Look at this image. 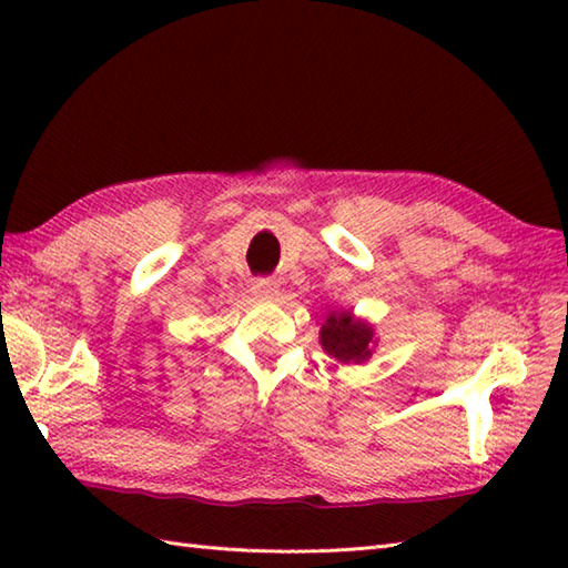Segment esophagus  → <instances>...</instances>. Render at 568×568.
Returning a JSON list of instances; mask_svg holds the SVG:
<instances>
[{"mask_svg": "<svg viewBox=\"0 0 568 568\" xmlns=\"http://www.w3.org/2000/svg\"><path fill=\"white\" fill-rule=\"evenodd\" d=\"M253 291L263 297H275L281 293V285H277V281H273V277H258L256 285H253Z\"/></svg>", "mask_w": 568, "mask_h": 568, "instance_id": "obj_1", "label": "esophagus"}]
</instances>
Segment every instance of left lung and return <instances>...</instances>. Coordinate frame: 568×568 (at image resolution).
<instances>
[{"mask_svg":"<svg viewBox=\"0 0 568 568\" xmlns=\"http://www.w3.org/2000/svg\"><path fill=\"white\" fill-rule=\"evenodd\" d=\"M322 346L329 356L344 361H366L371 356L373 332L368 324L356 322L352 312H336V315L327 317V324H322Z\"/></svg>","mask_w":568,"mask_h":568,"instance_id":"obj_1","label":"left lung"}]
</instances>
